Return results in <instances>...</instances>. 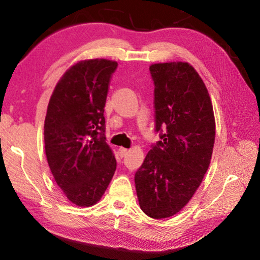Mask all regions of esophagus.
<instances>
[{
    "label": "esophagus",
    "instance_id": "obj_1",
    "mask_svg": "<svg viewBox=\"0 0 260 260\" xmlns=\"http://www.w3.org/2000/svg\"><path fill=\"white\" fill-rule=\"evenodd\" d=\"M129 152V150L128 149H125V148H119V155H120V157H126L127 156V153Z\"/></svg>",
    "mask_w": 260,
    "mask_h": 260
}]
</instances>
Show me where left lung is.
<instances>
[{"instance_id":"8db88e82","label":"left lung","mask_w":260,"mask_h":260,"mask_svg":"<svg viewBox=\"0 0 260 260\" xmlns=\"http://www.w3.org/2000/svg\"><path fill=\"white\" fill-rule=\"evenodd\" d=\"M155 129L152 146L135 173L141 210L153 219L184 208L209 169L215 139L212 103L203 80L186 61L152 64Z\"/></svg>"}]
</instances>
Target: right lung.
<instances>
[{
  "label": "right lung",
  "mask_w": 260,
  "mask_h": 260,
  "mask_svg": "<svg viewBox=\"0 0 260 260\" xmlns=\"http://www.w3.org/2000/svg\"><path fill=\"white\" fill-rule=\"evenodd\" d=\"M117 61L72 65L57 82L45 119V149L56 183L78 206L98 203L117 161L105 142L104 107Z\"/></svg>",
  "instance_id": "right-lung-1"
}]
</instances>
